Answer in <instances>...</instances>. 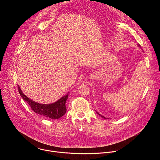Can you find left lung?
Listing matches in <instances>:
<instances>
[{"instance_id":"8db88e82","label":"left lung","mask_w":160,"mask_h":160,"mask_svg":"<svg viewBox=\"0 0 160 160\" xmlns=\"http://www.w3.org/2000/svg\"><path fill=\"white\" fill-rule=\"evenodd\" d=\"M97 113H98V114H99V113H98V112H97ZM99 116H101V117H102V118H104V119H107V118H105V117H103V116H102V115H100V114H99Z\"/></svg>"}]
</instances>
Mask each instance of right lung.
<instances>
[{
    "label": "right lung",
    "mask_w": 160,
    "mask_h": 160,
    "mask_svg": "<svg viewBox=\"0 0 160 160\" xmlns=\"http://www.w3.org/2000/svg\"><path fill=\"white\" fill-rule=\"evenodd\" d=\"M18 91L20 96L31 107V109L36 113L45 117L56 120L62 117L66 112V101L68 94L63 96L59 100L51 104H42L37 103L26 96L18 86Z\"/></svg>",
    "instance_id": "1"
}]
</instances>
